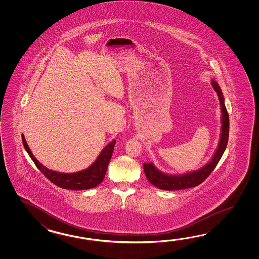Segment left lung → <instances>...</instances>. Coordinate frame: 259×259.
<instances>
[{
  "mask_svg": "<svg viewBox=\"0 0 259 259\" xmlns=\"http://www.w3.org/2000/svg\"><path fill=\"white\" fill-rule=\"evenodd\" d=\"M213 88L215 89L219 99H220L221 111H222V127H221V138H220L219 148L214 154L213 158L207 165L203 166L201 169L197 171H193L191 173H187L184 175L179 176H169L165 175L164 173L160 172L158 169L154 167L153 164H143V169L145 176L148 179L155 187L159 188L161 190L166 191H174V190H182L187 188L195 187L198 186L202 182L206 180V178L209 176L211 172L215 169L218 163L220 162L222 154L225 151L228 140H229V131H230V121H229V114L224 104V98L222 96V93L220 90L219 84L212 80Z\"/></svg>",
  "mask_w": 259,
  "mask_h": 259,
  "instance_id": "8db88e82",
  "label": "left lung"
}]
</instances>
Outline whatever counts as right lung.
Wrapping results in <instances>:
<instances>
[{
    "mask_svg": "<svg viewBox=\"0 0 259 259\" xmlns=\"http://www.w3.org/2000/svg\"><path fill=\"white\" fill-rule=\"evenodd\" d=\"M22 142L24 147L29 154L30 158L33 161L34 164L39 168V171L44 174V176L49 180L50 182H53L56 186L62 189L76 190V191L96 187L98 184L103 182L105 172L107 170V165L112 157L114 146L116 144L115 140L109 143L103 150V152L101 153L97 160L87 169L79 171L77 173H73V174H66V173H59L56 171L50 170L47 167L41 165L39 161L34 157L23 135Z\"/></svg>",
    "mask_w": 259,
    "mask_h": 259,
    "instance_id": "add662e5",
    "label": "right lung"
}]
</instances>
